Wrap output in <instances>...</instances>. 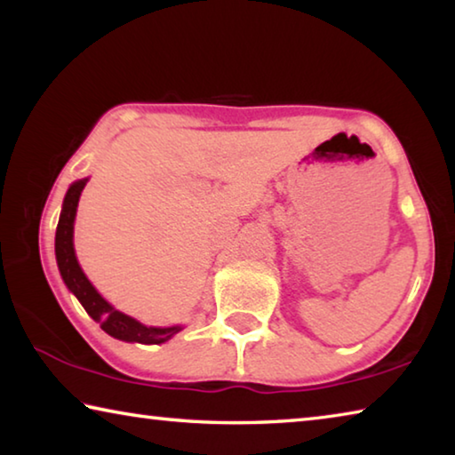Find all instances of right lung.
I'll return each mask as SVG.
<instances>
[{"label": "right lung", "instance_id": "1", "mask_svg": "<svg viewBox=\"0 0 455 455\" xmlns=\"http://www.w3.org/2000/svg\"><path fill=\"white\" fill-rule=\"evenodd\" d=\"M88 179L74 182L66 192L64 206H61L60 222L56 228V259H58V268L64 283L68 284L78 301L82 303L84 309L90 315L92 319L100 323L108 335L122 339V341H136V343H146V345H158L164 343L172 335L179 333L182 327H146L136 319L128 317V315L120 313L114 309V307L104 301L102 295L92 287V283L86 279V275L82 273L78 265V259H76L74 252V219H76V209H78V200L84 187H86Z\"/></svg>", "mask_w": 455, "mask_h": 455}]
</instances>
